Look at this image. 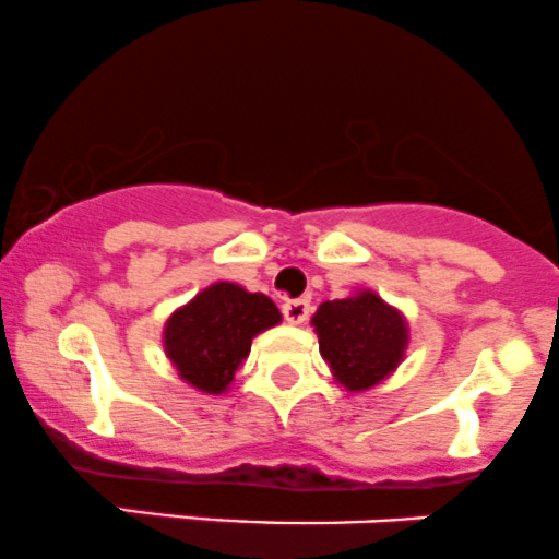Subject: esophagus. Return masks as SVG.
Listing matches in <instances>:
<instances>
[{
	"instance_id": "34e87169",
	"label": "esophagus",
	"mask_w": 559,
	"mask_h": 559,
	"mask_svg": "<svg viewBox=\"0 0 559 559\" xmlns=\"http://www.w3.org/2000/svg\"><path fill=\"white\" fill-rule=\"evenodd\" d=\"M309 312H312V304H309L307 298H293V301L282 304V314H285V320L293 322V325H301V322H307Z\"/></svg>"
}]
</instances>
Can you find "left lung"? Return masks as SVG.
I'll return each mask as SVG.
<instances>
[{
  "instance_id": "8db88e82",
  "label": "left lung",
  "mask_w": 559,
  "mask_h": 559,
  "mask_svg": "<svg viewBox=\"0 0 559 559\" xmlns=\"http://www.w3.org/2000/svg\"><path fill=\"white\" fill-rule=\"evenodd\" d=\"M312 325L333 379L349 393L373 388L404 360L408 344L404 314L373 290L320 304Z\"/></svg>"
}]
</instances>
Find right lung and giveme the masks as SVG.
<instances>
[{"instance_id": "right-lung-1", "label": "right lung", "mask_w": 559, "mask_h": 559, "mask_svg": "<svg viewBox=\"0 0 559 559\" xmlns=\"http://www.w3.org/2000/svg\"><path fill=\"white\" fill-rule=\"evenodd\" d=\"M280 320L277 304L263 293L215 282L166 320V358L195 390L221 395L250 355L252 338Z\"/></svg>"}]
</instances>
